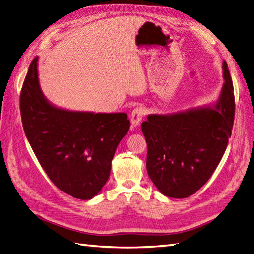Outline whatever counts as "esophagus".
Returning <instances> with one entry per match:
<instances>
[{"label": "esophagus", "instance_id": "esophagus-1", "mask_svg": "<svg viewBox=\"0 0 254 254\" xmlns=\"http://www.w3.org/2000/svg\"><path fill=\"white\" fill-rule=\"evenodd\" d=\"M146 115V109L144 107H136L133 109L131 114V122L133 127H138L139 123L141 122L142 118Z\"/></svg>", "mask_w": 254, "mask_h": 254}]
</instances>
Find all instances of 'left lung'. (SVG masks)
<instances>
[{"label":"left lung","instance_id":"left-lung-1","mask_svg":"<svg viewBox=\"0 0 254 254\" xmlns=\"http://www.w3.org/2000/svg\"><path fill=\"white\" fill-rule=\"evenodd\" d=\"M222 69L224 83L213 104L152 114L141 123L148 146L147 172L165 196L189 197L207 183L223 157L232 134L235 99L225 61Z\"/></svg>","mask_w":254,"mask_h":254}]
</instances>
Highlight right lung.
Returning a JSON list of instances; mask_svg holds the SVG:
<instances>
[{"label":"right lung","instance_id":"add662e5","mask_svg":"<svg viewBox=\"0 0 254 254\" xmlns=\"http://www.w3.org/2000/svg\"><path fill=\"white\" fill-rule=\"evenodd\" d=\"M38 57L31 62L20 94L25 136L57 188L91 199L107 183L120 140L129 129L125 113L73 112L53 105L38 80Z\"/></svg>","mask_w":254,"mask_h":254}]
</instances>
